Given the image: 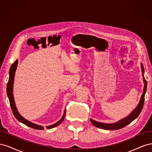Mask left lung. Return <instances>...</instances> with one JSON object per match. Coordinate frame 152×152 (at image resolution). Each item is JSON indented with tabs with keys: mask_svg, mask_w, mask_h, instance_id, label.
<instances>
[{
	"mask_svg": "<svg viewBox=\"0 0 152 152\" xmlns=\"http://www.w3.org/2000/svg\"><path fill=\"white\" fill-rule=\"evenodd\" d=\"M141 72H142V80H143V83H144V87H143V91H142L140 102L138 104H137L136 108L133 110V111L128 116L115 123H111V124L102 123V122L96 121L92 118H90V121L94 126L100 129H106V130L120 129L127 126L128 124H129L131 122H132L133 121L135 120V119L139 116V115L140 114L141 110L142 109V107H143L144 102H145V95L147 89V82L145 80V77H144V72H145L144 67L142 63H141Z\"/></svg>",
	"mask_w": 152,
	"mask_h": 152,
	"instance_id": "obj_1",
	"label": "left lung"
}]
</instances>
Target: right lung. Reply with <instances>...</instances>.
I'll use <instances>...</instances> for the list:
<instances>
[{
    "instance_id": "right-lung-1",
    "label": "right lung",
    "mask_w": 152,
    "mask_h": 152,
    "mask_svg": "<svg viewBox=\"0 0 152 152\" xmlns=\"http://www.w3.org/2000/svg\"><path fill=\"white\" fill-rule=\"evenodd\" d=\"M18 59H16V61L12 64V65H11V66L10 68V78H9V81H8V83L7 84V94L8 96L9 100H10V106H11V108L12 109V113L17 120L18 121H20V122L24 124L25 125L28 126L31 128L35 129L43 130L44 129V127L38 125V124H34L33 122L28 121V120H26V119H25L23 117H22L21 115V114L19 113V112H18V110L16 108V106L15 102V98H14V95H13V84H14V80H15V72L16 70L17 66H18ZM65 115H66V108L65 109L63 115L62 116L60 120L58 121L56 123L53 124V125L46 126L47 129H52L53 127L58 126L59 124H60L63 121L64 118H65Z\"/></svg>"
}]
</instances>
